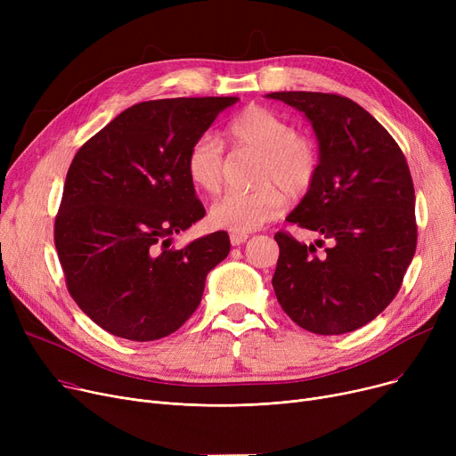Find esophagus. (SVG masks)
Listing matches in <instances>:
<instances>
[{"label": "esophagus", "instance_id": "34e87169", "mask_svg": "<svg viewBox=\"0 0 456 456\" xmlns=\"http://www.w3.org/2000/svg\"><path fill=\"white\" fill-rule=\"evenodd\" d=\"M229 238H231V244L232 246H242L249 238V234L248 232H231Z\"/></svg>", "mask_w": 456, "mask_h": 456}]
</instances>
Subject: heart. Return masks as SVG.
I'll use <instances>...</instances> for the list:
<instances>
[{
    "label": "heart",
    "mask_w": 456,
    "mask_h": 456,
    "mask_svg": "<svg viewBox=\"0 0 456 456\" xmlns=\"http://www.w3.org/2000/svg\"><path fill=\"white\" fill-rule=\"evenodd\" d=\"M236 146L260 151V186L229 190L208 210L210 225L232 232H248L275 220L286 205V191L301 196L313 186L320 155L316 143L297 134L289 119L277 112L251 105L238 112L227 127ZM186 175L205 194H216L224 181V146L210 131L201 133L188 148Z\"/></svg>",
    "instance_id": "b5f03b06"
}]
</instances>
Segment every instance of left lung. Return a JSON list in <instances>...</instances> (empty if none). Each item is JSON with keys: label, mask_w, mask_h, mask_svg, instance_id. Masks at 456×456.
I'll return each instance as SVG.
<instances>
[{"label": "left lung", "mask_w": 456, "mask_h": 456, "mask_svg": "<svg viewBox=\"0 0 456 456\" xmlns=\"http://www.w3.org/2000/svg\"><path fill=\"white\" fill-rule=\"evenodd\" d=\"M266 98L303 112L320 148L316 179L286 222L330 240L316 253L314 244H301L284 231L275 234L277 301L310 332H351L392 303L414 258L409 164L390 133L344 95L272 92Z\"/></svg>", "instance_id": "obj_1"}]
</instances>
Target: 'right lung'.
Wrapping results in <instances>:
<instances>
[{
    "mask_svg": "<svg viewBox=\"0 0 456 456\" xmlns=\"http://www.w3.org/2000/svg\"><path fill=\"white\" fill-rule=\"evenodd\" d=\"M236 102L136 103L71 160L55 248L69 296L114 337L151 342L175 332L201 303L208 272L229 255L225 231L170 246L205 216L186 175L188 148Z\"/></svg>",
    "mask_w": 456,
    "mask_h": 456,
    "instance_id": "1",
    "label": "right lung"
}]
</instances>
